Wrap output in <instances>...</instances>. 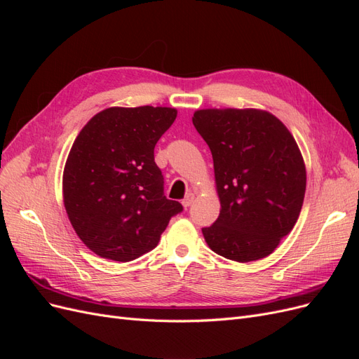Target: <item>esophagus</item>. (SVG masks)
Returning a JSON list of instances; mask_svg holds the SVG:
<instances>
[{
	"label": "esophagus",
	"mask_w": 359,
	"mask_h": 359,
	"mask_svg": "<svg viewBox=\"0 0 359 359\" xmlns=\"http://www.w3.org/2000/svg\"><path fill=\"white\" fill-rule=\"evenodd\" d=\"M193 201H194V193H191V191H190V193H187V194H186V198L182 199V202H181V203H182L184 208H187V206H190V205L193 203Z\"/></svg>",
	"instance_id": "34e87169"
}]
</instances>
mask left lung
Instances as JSON below:
<instances>
[{"instance_id": "obj_1", "label": "left lung", "mask_w": 359, "mask_h": 359, "mask_svg": "<svg viewBox=\"0 0 359 359\" xmlns=\"http://www.w3.org/2000/svg\"><path fill=\"white\" fill-rule=\"evenodd\" d=\"M193 126L208 144L220 215L202 233L235 262L266 257L295 226L306 194L301 151L286 126L260 109H201Z\"/></svg>"}]
</instances>
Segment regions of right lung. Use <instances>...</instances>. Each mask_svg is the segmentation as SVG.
Here are the masks:
<instances>
[{
    "label": "right lung",
    "instance_id": "add662e5",
    "mask_svg": "<svg viewBox=\"0 0 359 359\" xmlns=\"http://www.w3.org/2000/svg\"><path fill=\"white\" fill-rule=\"evenodd\" d=\"M173 107H107L74 139L62 198L74 232L100 257L128 262L153 250L182 205L163 191L154 147Z\"/></svg>",
    "mask_w": 359,
    "mask_h": 359
}]
</instances>
